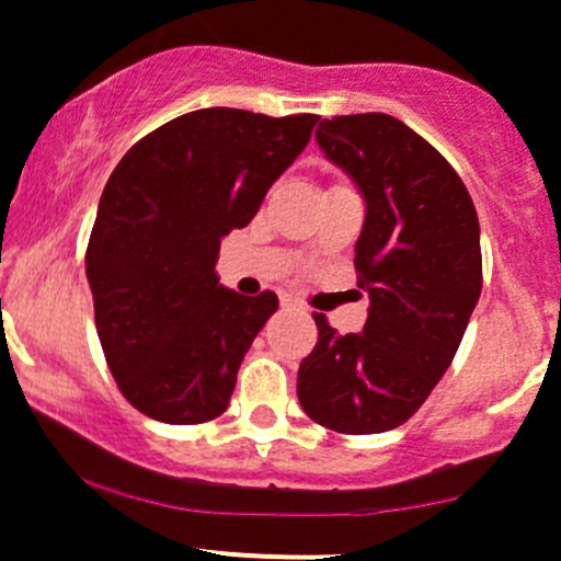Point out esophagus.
Instances as JSON below:
<instances>
[{
	"label": "esophagus",
	"instance_id": "34e87169",
	"mask_svg": "<svg viewBox=\"0 0 561 561\" xmlns=\"http://www.w3.org/2000/svg\"><path fill=\"white\" fill-rule=\"evenodd\" d=\"M282 306H287V309H304V304L293 296H282Z\"/></svg>",
	"mask_w": 561,
	"mask_h": 561
}]
</instances>
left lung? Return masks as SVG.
Returning <instances> with one entry per match:
<instances>
[{"label": "left lung", "instance_id": "obj_1", "mask_svg": "<svg viewBox=\"0 0 561 561\" xmlns=\"http://www.w3.org/2000/svg\"><path fill=\"white\" fill-rule=\"evenodd\" d=\"M314 139L363 196L355 265L370 306L363 333L314 314L298 400L335 433H387L430 398L479 304V215L446 158L398 117L339 115Z\"/></svg>", "mask_w": 561, "mask_h": 561}]
</instances>
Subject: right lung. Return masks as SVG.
Masks as SVG:
<instances>
[{
  "mask_svg": "<svg viewBox=\"0 0 561 561\" xmlns=\"http://www.w3.org/2000/svg\"><path fill=\"white\" fill-rule=\"evenodd\" d=\"M317 121L187 112L139 139L104 185L85 252L96 333L121 392L150 420L202 424L231 403L279 298L220 285V241L257 215Z\"/></svg>",
  "mask_w": 561,
  "mask_h": 561,
  "instance_id": "1",
  "label": "right lung"
}]
</instances>
